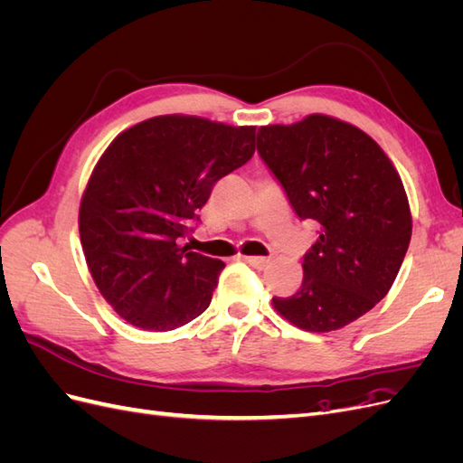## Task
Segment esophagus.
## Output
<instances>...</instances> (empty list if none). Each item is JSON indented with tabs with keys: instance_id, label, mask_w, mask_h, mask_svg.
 Listing matches in <instances>:
<instances>
[{
	"instance_id": "esophagus-1",
	"label": "esophagus",
	"mask_w": 463,
	"mask_h": 463,
	"mask_svg": "<svg viewBox=\"0 0 463 463\" xmlns=\"http://www.w3.org/2000/svg\"><path fill=\"white\" fill-rule=\"evenodd\" d=\"M247 264H250L253 266V269H259V270H262L266 264L270 262V259H266V257H241Z\"/></svg>"
}]
</instances>
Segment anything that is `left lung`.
I'll return each mask as SVG.
<instances>
[{"instance_id":"1","label":"left lung","mask_w":463,"mask_h":463,"mask_svg":"<svg viewBox=\"0 0 463 463\" xmlns=\"http://www.w3.org/2000/svg\"><path fill=\"white\" fill-rule=\"evenodd\" d=\"M257 150L293 213L320 226L303 257V284L274 298V309L307 332L344 328L386 296L408 253L402 179L367 133L320 114L260 128Z\"/></svg>"}]
</instances>
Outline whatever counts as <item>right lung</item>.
<instances>
[{"label": "right lung", "instance_id": "right-lung-1", "mask_svg": "<svg viewBox=\"0 0 463 463\" xmlns=\"http://www.w3.org/2000/svg\"><path fill=\"white\" fill-rule=\"evenodd\" d=\"M255 128L193 116L133 125L98 160L79 210L94 284L133 326L167 332L208 309L223 264L175 241L216 181L247 164Z\"/></svg>", "mask_w": 463, "mask_h": 463}]
</instances>
